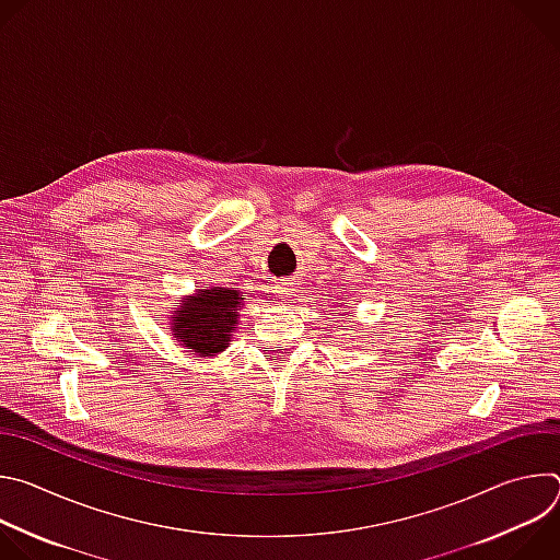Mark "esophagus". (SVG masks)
I'll return each instance as SVG.
<instances>
[{
    "instance_id": "esophagus-1",
    "label": "esophagus",
    "mask_w": 560,
    "mask_h": 560,
    "mask_svg": "<svg viewBox=\"0 0 560 560\" xmlns=\"http://www.w3.org/2000/svg\"><path fill=\"white\" fill-rule=\"evenodd\" d=\"M281 299H290L294 292H296V283H294V279H281L279 283H277V290H275Z\"/></svg>"
}]
</instances>
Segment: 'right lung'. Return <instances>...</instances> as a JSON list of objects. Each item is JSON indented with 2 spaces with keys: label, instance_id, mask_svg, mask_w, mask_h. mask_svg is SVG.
Listing matches in <instances>:
<instances>
[{
  "label": "right lung",
  "instance_id": "add662e5",
  "mask_svg": "<svg viewBox=\"0 0 560 560\" xmlns=\"http://www.w3.org/2000/svg\"><path fill=\"white\" fill-rule=\"evenodd\" d=\"M242 296L236 290L210 288L201 290L197 296L186 301L177 310L175 326L177 339L203 357H212L228 348L232 326L236 324V310L242 307Z\"/></svg>",
  "mask_w": 560,
  "mask_h": 560
}]
</instances>
